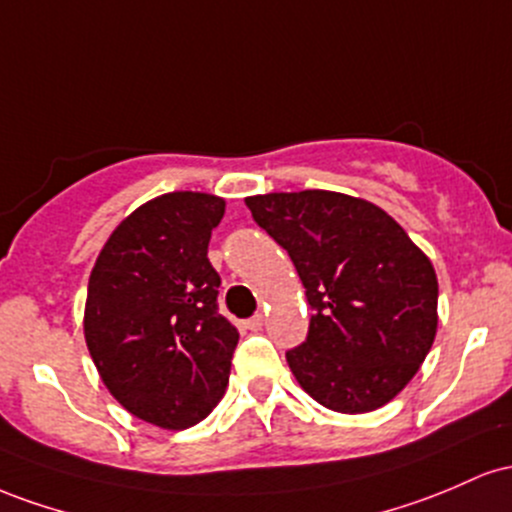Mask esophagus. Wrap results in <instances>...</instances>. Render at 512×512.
Wrapping results in <instances>:
<instances>
[{"instance_id":"obj_1","label":"esophagus","mask_w":512,"mask_h":512,"mask_svg":"<svg viewBox=\"0 0 512 512\" xmlns=\"http://www.w3.org/2000/svg\"><path fill=\"white\" fill-rule=\"evenodd\" d=\"M263 321H266V319H263V314H254V317H251V319H246V329L258 331L263 326Z\"/></svg>"}]
</instances>
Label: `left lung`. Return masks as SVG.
Here are the masks:
<instances>
[{
    "instance_id": "obj_1",
    "label": "left lung",
    "mask_w": 512,
    "mask_h": 512,
    "mask_svg": "<svg viewBox=\"0 0 512 512\" xmlns=\"http://www.w3.org/2000/svg\"><path fill=\"white\" fill-rule=\"evenodd\" d=\"M246 205L292 258L312 307L307 338L285 353L304 392L338 413L392 401L438 329L428 256L382 208L343 193H268Z\"/></svg>"
}]
</instances>
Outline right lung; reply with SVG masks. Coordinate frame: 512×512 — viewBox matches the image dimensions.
Masks as SVG:
<instances>
[{"instance_id": "add662e5", "label": "right lung", "mask_w": 512, "mask_h": 512, "mask_svg": "<svg viewBox=\"0 0 512 512\" xmlns=\"http://www.w3.org/2000/svg\"><path fill=\"white\" fill-rule=\"evenodd\" d=\"M225 200L176 191L125 217L89 278L84 336L103 384L132 416L195 426L229 382L239 331L220 314L208 244Z\"/></svg>"}]
</instances>
